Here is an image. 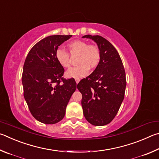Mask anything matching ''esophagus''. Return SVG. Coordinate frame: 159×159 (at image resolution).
<instances>
[{"label":"esophagus","mask_w":159,"mask_h":159,"mask_svg":"<svg viewBox=\"0 0 159 159\" xmlns=\"http://www.w3.org/2000/svg\"><path fill=\"white\" fill-rule=\"evenodd\" d=\"M75 82H76V84H77L80 82V79H75Z\"/></svg>","instance_id":"34e87169"}]
</instances>
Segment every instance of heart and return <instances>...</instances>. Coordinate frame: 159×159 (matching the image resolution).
Returning a JSON list of instances; mask_svg holds the SVG:
<instances>
[{
  "label": "heart",
  "mask_w": 159,
  "mask_h": 159,
  "mask_svg": "<svg viewBox=\"0 0 159 159\" xmlns=\"http://www.w3.org/2000/svg\"><path fill=\"white\" fill-rule=\"evenodd\" d=\"M67 48L70 55L78 56L77 64L79 66L67 70L66 77L75 79L84 77L88 74L89 69L94 70L98 67L101 61V52L96 44H89L87 41L76 40L68 43ZM56 58L58 64L64 68H68L70 66V55L62 49L57 50Z\"/></svg>",
  "instance_id": "b5f03b06"
}]
</instances>
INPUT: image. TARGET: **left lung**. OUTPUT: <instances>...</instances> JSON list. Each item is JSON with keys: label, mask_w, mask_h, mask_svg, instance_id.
<instances>
[{"label": "left lung", "mask_w": 159, "mask_h": 159, "mask_svg": "<svg viewBox=\"0 0 159 159\" xmlns=\"http://www.w3.org/2000/svg\"><path fill=\"white\" fill-rule=\"evenodd\" d=\"M97 44L101 61L89 76L77 86L82 95L84 117L94 126H105L113 120L124 98L126 72L118 52L106 39L100 35H86Z\"/></svg>", "instance_id": "8db88e82"}]
</instances>
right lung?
<instances>
[{
    "label": "right lung",
    "mask_w": 159,
    "mask_h": 159,
    "mask_svg": "<svg viewBox=\"0 0 159 159\" xmlns=\"http://www.w3.org/2000/svg\"><path fill=\"white\" fill-rule=\"evenodd\" d=\"M72 35H50L39 41L28 54L24 64V96L31 115L45 124L62 120L69 100L77 88L75 80L64 79V68L56 52Z\"/></svg>",
    "instance_id": "obj_1"
}]
</instances>
